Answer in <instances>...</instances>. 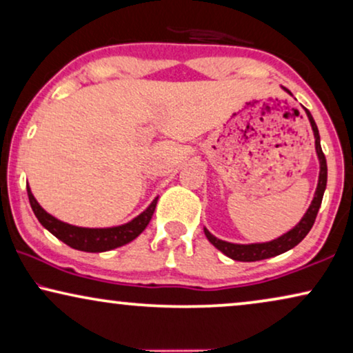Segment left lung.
<instances>
[{
  "instance_id": "8db88e82",
  "label": "left lung",
  "mask_w": 353,
  "mask_h": 353,
  "mask_svg": "<svg viewBox=\"0 0 353 353\" xmlns=\"http://www.w3.org/2000/svg\"><path fill=\"white\" fill-rule=\"evenodd\" d=\"M284 91H288L289 94H292L291 91L283 88ZM305 109V108H303ZM307 117L310 120L312 130H313V137H315V149H316V156L318 161H320V176H318V186L315 191V196H313V201L308 210L305 212V215L302 216V220L294 226L291 231L284 233L279 238L270 241V243H257V244H233V243H226V241H221L219 238H215L214 234L210 233L209 230L204 228V233L207 236V239L210 241L212 244L215 245L220 252H223L226 257L238 260V262H257V260H263V259H270L274 257V255H279L283 252H288L289 249L296 248V245L301 243V241L305 238L308 234V231L312 230L313 223H315L316 214L320 210L321 201H323V194H325L326 190V181H327V165H326V157L321 151V144H320V133H318V127L313 120L310 110L305 109Z\"/></svg>"
}]
</instances>
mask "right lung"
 I'll return each mask as SVG.
<instances>
[{
	"instance_id": "obj_1",
	"label": "right lung",
	"mask_w": 353,
	"mask_h": 353,
	"mask_svg": "<svg viewBox=\"0 0 353 353\" xmlns=\"http://www.w3.org/2000/svg\"><path fill=\"white\" fill-rule=\"evenodd\" d=\"M27 192L32 210L38 221L62 243L70 245L72 249L83 250V252H105V250L120 248V245L128 244L130 241L138 238L149 225V221H151L159 199V197H156L146 210L141 212L137 219H133L125 225L112 226V228H81V226L64 223V221L57 220L56 216L50 215L38 204L28 186Z\"/></svg>"
}]
</instances>
